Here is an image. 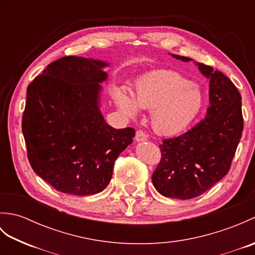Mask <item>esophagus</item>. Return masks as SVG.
<instances>
[{
	"instance_id": "esophagus-1",
	"label": "esophagus",
	"mask_w": 255,
	"mask_h": 255,
	"mask_svg": "<svg viewBox=\"0 0 255 255\" xmlns=\"http://www.w3.org/2000/svg\"><path fill=\"white\" fill-rule=\"evenodd\" d=\"M134 139H136V141H138V142L145 141V140L148 139V134L145 133L143 130H138L136 132V137H134Z\"/></svg>"
}]
</instances>
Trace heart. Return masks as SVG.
<instances>
[{
  "mask_svg": "<svg viewBox=\"0 0 255 255\" xmlns=\"http://www.w3.org/2000/svg\"><path fill=\"white\" fill-rule=\"evenodd\" d=\"M118 108L134 117L140 107L152 111L151 121L156 131L173 134L191 124L203 107L204 97L196 84L173 71H160L138 80L134 97L123 90L115 92Z\"/></svg>",
  "mask_w": 255,
  "mask_h": 255,
  "instance_id": "b5f03b06",
  "label": "heart"
}]
</instances>
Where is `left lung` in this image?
I'll list each match as a JSON object with an SVG mask.
<instances>
[{
    "mask_svg": "<svg viewBox=\"0 0 255 255\" xmlns=\"http://www.w3.org/2000/svg\"><path fill=\"white\" fill-rule=\"evenodd\" d=\"M182 61L192 59L172 55ZM209 79V103L204 119L181 136L159 145L161 161L152 183L165 197L191 199L202 195L228 173L242 136L241 95L218 70L196 63Z\"/></svg>",
    "mask_w": 255,
    "mask_h": 255,
    "instance_id": "obj_1",
    "label": "left lung"
}]
</instances>
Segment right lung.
I'll return each instance as SVG.
<instances>
[{
  "label": "right lung",
  "mask_w": 255,
  "mask_h": 255,
  "mask_svg": "<svg viewBox=\"0 0 255 255\" xmlns=\"http://www.w3.org/2000/svg\"><path fill=\"white\" fill-rule=\"evenodd\" d=\"M108 63L68 56L50 63L27 88L21 130L29 163L57 191L102 192L115 160L132 142L133 128L115 129L100 111Z\"/></svg>",
  "instance_id": "obj_1"
}]
</instances>
